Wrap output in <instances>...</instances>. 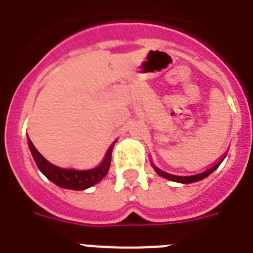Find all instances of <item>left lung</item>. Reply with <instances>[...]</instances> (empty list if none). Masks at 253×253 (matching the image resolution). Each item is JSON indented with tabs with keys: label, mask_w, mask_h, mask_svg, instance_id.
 Returning a JSON list of instances; mask_svg holds the SVG:
<instances>
[{
	"label": "left lung",
	"mask_w": 253,
	"mask_h": 253,
	"mask_svg": "<svg viewBox=\"0 0 253 253\" xmlns=\"http://www.w3.org/2000/svg\"><path fill=\"white\" fill-rule=\"evenodd\" d=\"M222 160H224V158H220V159L214 163L213 166L210 167V168L206 169V170H203V172L195 173V174H183V176L182 174H170V173H167V172H164V170H162V169L156 168L155 166H154V169H155L156 173H158L159 176L164 177V178H167V179H170V181H174V182L193 183V182H197V181H200V179H203V178H206V177L210 176L211 173L213 172L214 169L220 166L221 163H222Z\"/></svg>",
	"instance_id": "obj_1"
}]
</instances>
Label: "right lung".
<instances>
[{"label":"right lung","instance_id":"add662e5","mask_svg":"<svg viewBox=\"0 0 253 253\" xmlns=\"http://www.w3.org/2000/svg\"><path fill=\"white\" fill-rule=\"evenodd\" d=\"M29 150L32 152V156L35 162H36L37 167L41 172L47 177V178L54 182L55 185L64 189L71 190H85L87 187L93 186L97 182H99L106 174H107L108 169H110V164H111V154L112 149H114L115 142L110 146V149L107 150V154L104 156L103 162L98 167L93 169H87V170H77V169H66L56 167L51 163L47 162L43 158L37 149L33 146L32 141L28 138Z\"/></svg>","mask_w":253,"mask_h":253}]
</instances>
